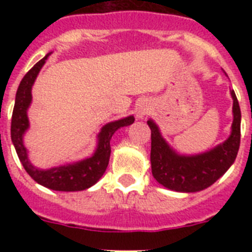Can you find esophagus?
<instances>
[{
    "instance_id": "esophagus-1",
    "label": "esophagus",
    "mask_w": 252,
    "mask_h": 252,
    "mask_svg": "<svg viewBox=\"0 0 252 252\" xmlns=\"http://www.w3.org/2000/svg\"><path fill=\"white\" fill-rule=\"evenodd\" d=\"M146 113H148V107L140 106L139 108H137V117H139V119H142V117H145Z\"/></svg>"
}]
</instances>
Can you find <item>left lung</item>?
Segmentation results:
<instances>
[{
	"mask_svg": "<svg viewBox=\"0 0 252 252\" xmlns=\"http://www.w3.org/2000/svg\"><path fill=\"white\" fill-rule=\"evenodd\" d=\"M233 122L231 136L213 150L195 157H179L160 136L159 128L148 121L151 128V171L154 178L165 188L177 192H199L212 186L235 161L241 140V111L235 91Z\"/></svg>",
	"mask_w": 252,
	"mask_h": 252,
	"instance_id": "obj_1",
	"label": "left lung"
}]
</instances>
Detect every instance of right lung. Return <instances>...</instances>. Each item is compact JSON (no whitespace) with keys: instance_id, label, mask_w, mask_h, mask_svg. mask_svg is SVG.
Listing matches in <instances>:
<instances>
[{"instance_id":"right-lung-1","label":"right lung","mask_w":252,"mask_h":252,"mask_svg":"<svg viewBox=\"0 0 252 252\" xmlns=\"http://www.w3.org/2000/svg\"><path fill=\"white\" fill-rule=\"evenodd\" d=\"M48 55L39 60L26 73L25 77L22 78L19 88H17L12 120H11V139H12L22 166L25 168L26 173L35 182L46 187V188L53 189V190H62V192L84 190V189L92 187L106 171L108 161H110V141L113 133L120 127L133 124L135 119H133V116H130L126 119L107 124L99 133L98 148L95 150L94 155L90 159L66 166H58V168L49 169V170H40V169L31 165L30 161L28 160V153H26L25 146L22 144V135L29 127L26 111H28V107L31 102V87L34 84L35 78L39 74L41 66L45 63Z\"/></svg>"}]
</instances>
